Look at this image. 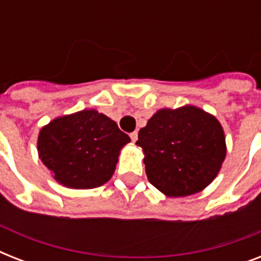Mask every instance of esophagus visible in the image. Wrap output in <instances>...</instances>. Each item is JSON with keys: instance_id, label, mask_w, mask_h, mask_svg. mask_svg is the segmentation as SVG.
<instances>
[{"instance_id": "obj_1", "label": "esophagus", "mask_w": 261, "mask_h": 261, "mask_svg": "<svg viewBox=\"0 0 261 261\" xmlns=\"http://www.w3.org/2000/svg\"><path fill=\"white\" fill-rule=\"evenodd\" d=\"M130 138H131V141H133V142H135V141L138 139V133H137V131H134V133H131Z\"/></svg>"}]
</instances>
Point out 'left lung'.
Here are the masks:
<instances>
[{
    "label": "left lung",
    "mask_w": 261,
    "mask_h": 261,
    "mask_svg": "<svg viewBox=\"0 0 261 261\" xmlns=\"http://www.w3.org/2000/svg\"><path fill=\"white\" fill-rule=\"evenodd\" d=\"M149 181L168 196L204 190L226 155L222 126L194 106L157 111L138 133Z\"/></svg>",
    "instance_id": "left-lung-1"
}]
</instances>
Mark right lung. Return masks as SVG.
Segmentation results:
<instances>
[{"mask_svg":"<svg viewBox=\"0 0 261 261\" xmlns=\"http://www.w3.org/2000/svg\"><path fill=\"white\" fill-rule=\"evenodd\" d=\"M130 141L112 119L84 110L43 127L38 151L57 181L69 188L89 190L112 177L120 149Z\"/></svg>","mask_w":261,"mask_h":261,"instance_id":"right-lung-1","label":"right lung"}]
</instances>
